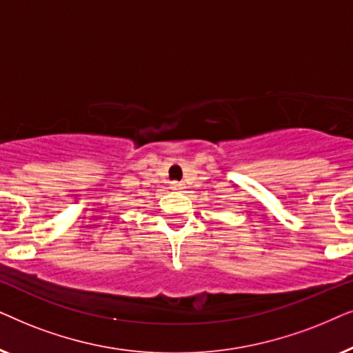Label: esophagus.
<instances>
[{"label":"esophagus","mask_w":353,"mask_h":353,"mask_svg":"<svg viewBox=\"0 0 353 353\" xmlns=\"http://www.w3.org/2000/svg\"><path fill=\"white\" fill-rule=\"evenodd\" d=\"M171 189H174V190H181V189H184V187H182L181 182H171Z\"/></svg>","instance_id":"obj_1"}]
</instances>
